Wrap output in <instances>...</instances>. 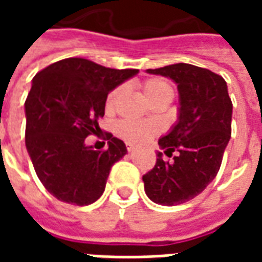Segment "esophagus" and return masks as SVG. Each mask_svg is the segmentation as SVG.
Returning <instances> with one entry per match:
<instances>
[{
	"label": "esophagus",
	"instance_id": "esophagus-1",
	"mask_svg": "<svg viewBox=\"0 0 262 262\" xmlns=\"http://www.w3.org/2000/svg\"><path fill=\"white\" fill-rule=\"evenodd\" d=\"M126 148H127V151H129V153H132V151L135 150V146H133V144H129V143H126Z\"/></svg>",
	"mask_w": 262,
	"mask_h": 262
}]
</instances>
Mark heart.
<instances>
[{
  "label": "heart",
  "mask_w": 262,
  "mask_h": 262,
  "mask_svg": "<svg viewBox=\"0 0 262 262\" xmlns=\"http://www.w3.org/2000/svg\"><path fill=\"white\" fill-rule=\"evenodd\" d=\"M123 92V85L114 88L106 97V109L112 111L116 106ZM143 94L147 98L150 103L160 101V99H172V88L163 78H148L143 82ZM160 127L154 122H143V120L125 119L120 120L116 125V135L129 144H144L147 143L154 135H157Z\"/></svg>",
  "instance_id": "obj_1"
}]
</instances>
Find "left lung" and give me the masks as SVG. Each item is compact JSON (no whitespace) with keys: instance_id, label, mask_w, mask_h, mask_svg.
Returning a JSON list of instances; mask_svg holds the SVG:
<instances>
[{"instance_id":"obj_1","label":"left lung","mask_w":262,"mask_h":262,"mask_svg":"<svg viewBox=\"0 0 262 262\" xmlns=\"http://www.w3.org/2000/svg\"><path fill=\"white\" fill-rule=\"evenodd\" d=\"M177 84L180 95L178 118L170 132L160 137L157 161L143 176L144 191L154 203L176 206L191 201L210 182L222 164L230 140L233 105L223 77L196 66L178 63L146 70Z\"/></svg>"}]
</instances>
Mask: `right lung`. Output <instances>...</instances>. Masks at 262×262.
<instances>
[{
	"instance_id": "right-lung-1",
	"label": "right lung",
	"mask_w": 262,
	"mask_h": 262,
	"mask_svg": "<svg viewBox=\"0 0 262 262\" xmlns=\"http://www.w3.org/2000/svg\"><path fill=\"white\" fill-rule=\"evenodd\" d=\"M137 73L71 57L33 77L25 101L26 150L40 182L61 202H95L112 165L127 153L125 143L111 133L103 151L86 146L85 137L101 132L98 120L109 92Z\"/></svg>"
}]
</instances>
